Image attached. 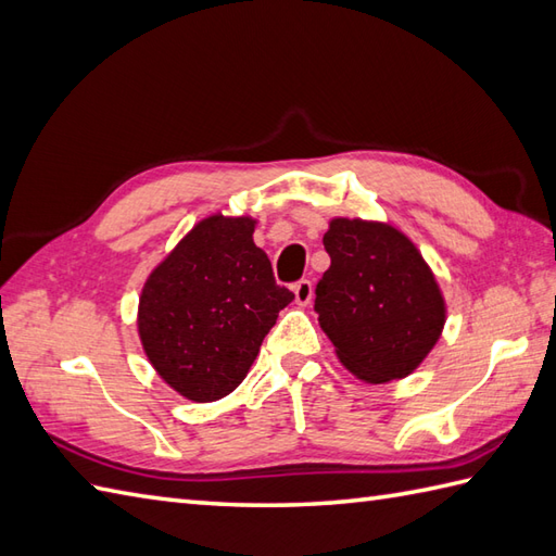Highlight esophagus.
Masks as SVG:
<instances>
[{"label": "esophagus", "mask_w": 556, "mask_h": 556, "mask_svg": "<svg viewBox=\"0 0 556 556\" xmlns=\"http://www.w3.org/2000/svg\"><path fill=\"white\" fill-rule=\"evenodd\" d=\"M293 293H295V303L299 305H307L313 301V281L309 279H301L293 283Z\"/></svg>", "instance_id": "34e87169"}]
</instances>
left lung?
Listing matches in <instances>:
<instances>
[{
  "label": "left lung",
  "instance_id": "1",
  "mask_svg": "<svg viewBox=\"0 0 556 556\" xmlns=\"http://www.w3.org/2000/svg\"><path fill=\"white\" fill-rule=\"evenodd\" d=\"M331 265L315 313L341 363L369 383L403 379L441 337L445 303L429 265L403 231L365 219H331Z\"/></svg>",
  "mask_w": 556,
  "mask_h": 556
}]
</instances>
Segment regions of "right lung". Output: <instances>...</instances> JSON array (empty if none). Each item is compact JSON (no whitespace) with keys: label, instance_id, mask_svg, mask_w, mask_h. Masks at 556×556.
<instances>
[{"label":"right lung","instance_id":"1","mask_svg":"<svg viewBox=\"0 0 556 556\" xmlns=\"http://www.w3.org/2000/svg\"><path fill=\"white\" fill-rule=\"evenodd\" d=\"M253 229L251 217H205L141 289V345L165 383L197 403L237 389L293 301Z\"/></svg>","mask_w":556,"mask_h":556}]
</instances>
